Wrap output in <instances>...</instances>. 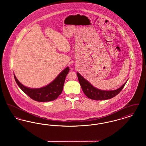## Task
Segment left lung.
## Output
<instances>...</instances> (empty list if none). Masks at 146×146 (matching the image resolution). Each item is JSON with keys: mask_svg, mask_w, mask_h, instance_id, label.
Returning <instances> with one entry per match:
<instances>
[{"mask_svg": "<svg viewBox=\"0 0 146 146\" xmlns=\"http://www.w3.org/2000/svg\"><path fill=\"white\" fill-rule=\"evenodd\" d=\"M76 74L84 93L88 98L94 100H106L115 96L123 89L127 82L116 90H102L94 87L83 76H82L79 73L76 72Z\"/></svg>", "mask_w": 146, "mask_h": 146, "instance_id": "left-lung-1", "label": "left lung"}]
</instances>
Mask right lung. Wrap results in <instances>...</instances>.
I'll use <instances>...</instances> for the list:
<instances>
[{"instance_id":"add662e5","label":"right lung","mask_w":146,"mask_h":146,"mask_svg":"<svg viewBox=\"0 0 146 146\" xmlns=\"http://www.w3.org/2000/svg\"><path fill=\"white\" fill-rule=\"evenodd\" d=\"M69 70V67H66L52 82L40 88H30L25 86L18 80L15 74L14 76L18 86L29 97L36 101L44 102L55 100L62 93L65 79Z\"/></svg>"}]
</instances>
